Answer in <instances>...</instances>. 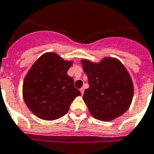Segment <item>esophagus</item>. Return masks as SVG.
Wrapping results in <instances>:
<instances>
[{"instance_id": "esophagus-1", "label": "esophagus", "mask_w": 154, "mask_h": 154, "mask_svg": "<svg viewBox=\"0 0 154 154\" xmlns=\"http://www.w3.org/2000/svg\"><path fill=\"white\" fill-rule=\"evenodd\" d=\"M80 91L81 93H82V94L83 95V94H84V88H83V87H82V88L80 89Z\"/></svg>"}]
</instances>
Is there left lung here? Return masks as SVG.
I'll return each mask as SVG.
<instances>
[{
  "label": "left lung",
  "mask_w": 154,
  "mask_h": 154,
  "mask_svg": "<svg viewBox=\"0 0 154 154\" xmlns=\"http://www.w3.org/2000/svg\"><path fill=\"white\" fill-rule=\"evenodd\" d=\"M81 63L89 83L83 100L92 117L109 122L126 112L131 104L134 85L123 63L113 57H104L98 63L83 59Z\"/></svg>",
  "instance_id": "left-lung-1"
}]
</instances>
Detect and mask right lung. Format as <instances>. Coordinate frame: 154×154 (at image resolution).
<instances>
[{"mask_svg":"<svg viewBox=\"0 0 154 154\" xmlns=\"http://www.w3.org/2000/svg\"><path fill=\"white\" fill-rule=\"evenodd\" d=\"M72 63L57 53L46 52L28 70L23 83V97L37 118L46 121L61 118L74 99L81 95L67 73Z\"/></svg>","mask_w":154,"mask_h":154,"instance_id":"1","label":"right lung"}]
</instances>
